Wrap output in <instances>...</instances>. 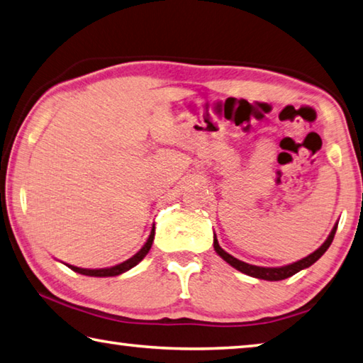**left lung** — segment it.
Listing matches in <instances>:
<instances>
[{
	"label": "left lung",
	"mask_w": 363,
	"mask_h": 363,
	"mask_svg": "<svg viewBox=\"0 0 363 363\" xmlns=\"http://www.w3.org/2000/svg\"><path fill=\"white\" fill-rule=\"evenodd\" d=\"M335 232H337V225L333 227V230L328 235V238L325 240L324 245H322L319 249H315L313 254H309L305 259H301L295 263H291V265H286V267H279V268H265V267H255V265H249L246 262H241L238 259H235L233 255H230L228 252H225L220 246L219 242H217V238L214 235V249L216 252L219 254L223 260L227 263H230L233 268L238 269V272L245 273L247 276H252V278H259V279H267V281H281V279H287L294 276L295 273L301 272V269H305L308 267H311L314 262H318L322 255H324L325 250L330 247L332 241H333V236Z\"/></svg>",
	"instance_id": "obj_1"
}]
</instances>
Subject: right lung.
Segmentation results:
<instances>
[{
    "label": "right lung",
    "mask_w": 363,
    "mask_h": 363,
    "mask_svg": "<svg viewBox=\"0 0 363 363\" xmlns=\"http://www.w3.org/2000/svg\"><path fill=\"white\" fill-rule=\"evenodd\" d=\"M154 235H155V227H152V232H150L149 238L146 241V245H144L138 252L131 257V259L125 260L122 263H118V265L116 267H111V268H100V269H89V268H77V267H72V265H68L72 272L76 273H81V274H85V276H96V278H106V276H117V274H122L125 272H128L130 268H133L135 265H138L144 257H146V254L149 252L150 246H152L154 242Z\"/></svg>",
    "instance_id": "right-lung-1"
}]
</instances>
